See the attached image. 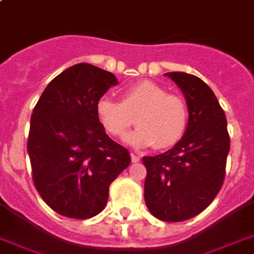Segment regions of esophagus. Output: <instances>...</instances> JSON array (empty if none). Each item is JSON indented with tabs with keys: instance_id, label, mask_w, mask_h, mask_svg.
I'll use <instances>...</instances> for the list:
<instances>
[{
	"instance_id": "esophagus-1",
	"label": "esophagus",
	"mask_w": 254,
	"mask_h": 254,
	"mask_svg": "<svg viewBox=\"0 0 254 254\" xmlns=\"http://www.w3.org/2000/svg\"><path fill=\"white\" fill-rule=\"evenodd\" d=\"M139 159H141V157L138 154H133L131 153V162H139Z\"/></svg>"
}]
</instances>
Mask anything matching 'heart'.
<instances>
[{"label":"heart","instance_id":"b5f03b06","mask_svg":"<svg viewBox=\"0 0 254 254\" xmlns=\"http://www.w3.org/2000/svg\"><path fill=\"white\" fill-rule=\"evenodd\" d=\"M96 115L101 127L115 138H123L134 123L137 129L127 135V141L134 146H153L157 150L175 146L189 123L185 100L150 80L125 88L120 101L100 99Z\"/></svg>","mask_w":254,"mask_h":254}]
</instances>
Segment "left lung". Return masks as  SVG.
I'll return each mask as SVG.
<instances>
[{
    "instance_id": "8db88e82",
    "label": "left lung",
    "mask_w": 254,
    "mask_h": 254,
    "mask_svg": "<svg viewBox=\"0 0 254 254\" xmlns=\"http://www.w3.org/2000/svg\"><path fill=\"white\" fill-rule=\"evenodd\" d=\"M189 107L185 135L163 154L143 157L145 203L157 219L185 221L204 211L220 191L229 153L227 119L212 89L195 75L167 72Z\"/></svg>"
}]
</instances>
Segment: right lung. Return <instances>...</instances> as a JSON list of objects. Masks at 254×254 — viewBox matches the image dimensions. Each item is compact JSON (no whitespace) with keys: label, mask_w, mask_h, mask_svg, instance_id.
Returning <instances> with one entry per match:
<instances>
[{"label":"right lung","mask_w":254,"mask_h":254,"mask_svg":"<svg viewBox=\"0 0 254 254\" xmlns=\"http://www.w3.org/2000/svg\"><path fill=\"white\" fill-rule=\"evenodd\" d=\"M117 84L113 73L79 63L50 81L34 107L27 138L34 186L62 216L101 212L111 183L130 165L127 149L108 137L96 115L97 101Z\"/></svg>","instance_id":"right-lung-1"}]
</instances>
